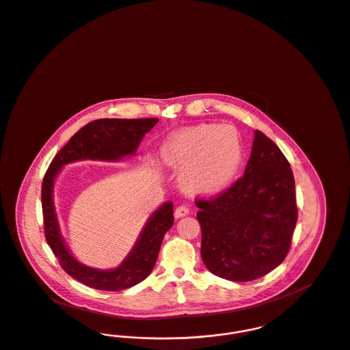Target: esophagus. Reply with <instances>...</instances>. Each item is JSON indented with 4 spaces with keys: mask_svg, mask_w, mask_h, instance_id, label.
<instances>
[{
    "mask_svg": "<svg viewBox=\"0 0 350 350\" xmlns=\"http://www.w3.org/2000/svg\"><path fill=\"white\" fill-rule=\"evenodd\" d=\"M188 215L189 209L187 206H184V205L176 208V211H174V217H176V218H181V217H185V215Z\"/></svg>",
    "mask_w": 350,
    "mask_h": 350,
    "instance_id": "esophagus-1",
    "label": "esophagus"
}]
</instances>
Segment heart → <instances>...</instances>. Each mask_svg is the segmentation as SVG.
Segmentation results:
<instances>
[{
    "mask_svg": "<svg viewBox=\"0 0 350 350\" xmlns=\"http://www.w3.org/2000/svg\"><path fill=\"white\" fill-rule=\"evenodd\" d=\"M165 165L183 170L180 185L193 196H215L236 178L242 144L232 125L200 124L170 135L162 145Z\"/></svg>",
    "mask_w": 350,
    "mask_h": 350,
    "instance_id": "heart-1",
    "label": "heart"
}]
</instances>
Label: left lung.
I'll list each match as a JSON object with an SVG mask.
<instances>
[{
	"instance_id": "left-lung-1",
	"label": "left lung",
	"mask_w": 350,
	"mask_h": 350,
	"mask_svg": "<svg viewBox=\"0 0 350 350\" xmlns=\"http://www.w3.org/2000/svg\"><path fill=\"white\" fill-rule=\"evenodd\" d=\"M201 257L215 275L253 281L286 257L296 228L295 177L269 137L256 131L243 177L213 200H197Z\"/></svg>"
}]
</instances>
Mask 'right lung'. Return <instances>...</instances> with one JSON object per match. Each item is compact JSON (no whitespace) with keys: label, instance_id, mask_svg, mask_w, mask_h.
<instances>
[{"label":"right lung","instance_id":"add662e5","mask_svg":"<svg viewBox=\"0 0 350 350\" xmlns=\"http://www.w3.org/2000/svg\"><path fill=\"white\" fill-rule=\"evenodd\" d=\"M157 122L159 118H101L92 121L57 153L44 177L41 198L46 241L62 269L86 286L118 292L144 281L154 268L163 236L174 222L173 204L166 201L150 215L135 246L117 268L97 269L80 262L64 241L54 206L55 178L62 167L70 162H118L135 156L144 135Z\"/></svg>","mask_w":350,"mask_h":350}]
</instances>
